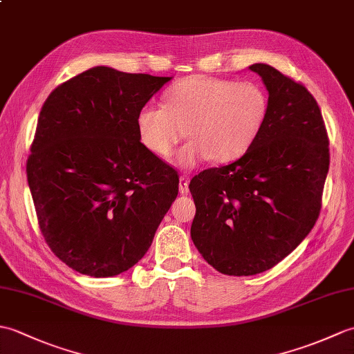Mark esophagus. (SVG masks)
Returning <instances> with one entry per match:
<instances>
[{"label": "esophagus", "instance_id": "esophagus-1", "mask_svg": "<svg viewBox=\"0 0 354 354\" xmlns=\"http://www.w3.org/2000/svg\"><path fill=\"white\" fill-rule=\"evenodd\" d=\"M189 184H190V179L187 178V176L179 178V193H181V194H189L190 193Z\"/></svg>", "mask_w": 354, "mask_h": 354}]
</instances>
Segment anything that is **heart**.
Wrapping results in <instances>:
<instances>
[{"instance_id": "b5f03b06", "label": "heart", "mask_w": 354, "mask_h": 354, "mask_svg": "<svg viewBox=\"0 0 354 354\" xmlns=\"http://www.w3.org/2000/svg\"><path fill=\"white\" fill-rule=\"evenodd\" d=\"M269 114L268 94L254 82L192 76L165 93L164 106H145L137 115L140 141L149 152L169 158L185 137L192 141L176 164L192 169L208 158L232 162L257 142Z\"/></svg>"}]
</instances>
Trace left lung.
Instances as JSON below:
<instances>
[{
    "instance_id": "left-lung-1",
    "label": "left lung",
    "mask_w": 354,
    "mask_h": 354,
    "mask_svg": "<svg viewBox=\"0 0 354 354\" xmlns=\"http://www.w3.org/2000/svg\"><path fill=\"white\" fill-rule=\"evenodd\" d=\"M250 70L269 94L260 138L240 160L190 181L193 243L208 265L236 277L265 272L307 237L330 164L324 120L306 86L266 64Z\"/></svg>"
}]
</instances>
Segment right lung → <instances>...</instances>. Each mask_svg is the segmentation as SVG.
I'll return each mask as SVG.
<instances>
[{
  "label": "right lung",
  "instance_id": "1",
  "mask_svg": "<svg viewBox=\"0 0 354 354\" xmlns=\"http://www.w3.org/2000/svg\"><path fill=\"white\" fill-rule=\"evenodd\" d=\"M170 80L99 65L44 103L27 181L51 251L80 274L137 265L178 196V173L137 131L140 109Z\"/></svg>",
  "mask_w": 354,
  "mask_h": 354
}]
</instances>
